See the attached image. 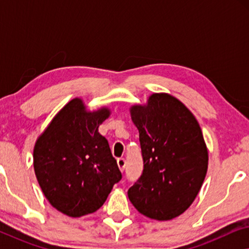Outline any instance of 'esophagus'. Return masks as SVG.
<instances>
[{
	"label": "esophagus",
	"mask_w": 249,
	"mask_h": 249,
	"mask_svg": "<svg viewBox=\"0 0 249 249\" xmlns=\"http://www.w3.org/2000/svg\"><path fill=\"white\" fill-rule=\"evenodd\" d=\"M117 163H118L119 169H120V171L124 172V168H125V160L120 158V159L117 160Z\"/></svg>",
	"instance_id": "34e87169"
}]
</instances>
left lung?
<instances>
[{"mask_svg": "<svg viewBox=\"0 0 249 249\" xmlns=\"http://www.w3.org/2000/svg\"><path fill=\"white\" fill-rule=\"evenodd\" d=\"M130 115L139 131L144 170L129 188V199L149 219H175L192 205L205 179L209 152L202 129L188 107L166 93L132 105Z\"/></svg>", "mask_w": 249, "mask_h": 249, "instance_id": "obj_1", "label": "left lung"}]
</instances>
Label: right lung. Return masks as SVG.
I'll list each match as a JSON object with an SVG mask.
<instances>
[{"label":"right lung","mask_w":249,"mask_h":249,"mask_svg":"<svg viewBox=\"0 0 249 249\" xmlns=\"http://www.w3.org/2000/svg\"><path fill=\"white\" fill-rule=\"evenodd\" d=\"M111 110H87L73 98L52 119L34 146V170L54 209L71 217L94 213L122 176L100 124Z\"/></svg>","instance_id":"right-lung-1"}]
</instances>
